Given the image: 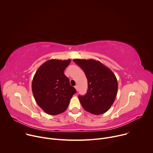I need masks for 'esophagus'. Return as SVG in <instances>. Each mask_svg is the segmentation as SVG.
I'll list each match as a JSON object with an SVG mask.
<instances>
[{
  "instance_id": "esophagus-1",
  "label": "esophagus",
  "mask_w": 153,
  "mask_h": 153,
  "mask_svg": "<svg viewBox=\"0 0 153 153\" xmlns=\"http://www.w3.org/2000/svg\"><path fill=\"white\" fill-rule=\"evenodd\" d=\"M74 88H76V91H77V90H78V86H77V85H76V86H74Z\"/></svg>"
}]
</instances>
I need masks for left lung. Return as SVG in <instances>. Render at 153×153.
I'll return each instance as SVG.
<instances>
[{"label":"left lung","mask_w":153,"mask_h":153,"mask_svg":"<svg viewBox=\"0 0 153 153\" xmlns=\"http://www.w3.org/2000/svg\"><path fill=\"white\" fill-rule=\"evenodd\" d=\"M73 61L83 70L88 80V90L79 99L85 110L99 115L106 113L113 104L118 89L113 72L100 61L75 59Z\"/></svg>","instance_id":"1"}]
</instances>
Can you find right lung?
I'll list each match as a JSON object with an SVG mask.
<instances>
[{
    "label": "right lung",
    "mask_w": 153,
    "mask_h": 153,
    "mask_svg": "<svg viewBox=\"0 0 153 153\" xmlns=\"http://www.w3.org/2000/svg\"><path fill=\"white\" fill-rule=\"evenodd\" d=\"M71 59H50L36 71L32 81V91L37 105L50 115H57L67 109L76 93L64 74Z\"/></svg>",
    "instance_id": "right-lung-1"
}]
</instances>
